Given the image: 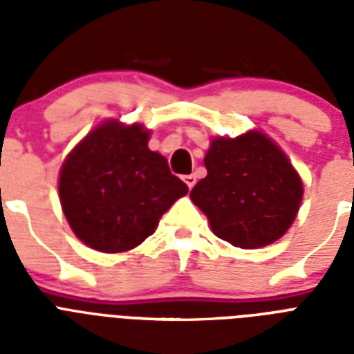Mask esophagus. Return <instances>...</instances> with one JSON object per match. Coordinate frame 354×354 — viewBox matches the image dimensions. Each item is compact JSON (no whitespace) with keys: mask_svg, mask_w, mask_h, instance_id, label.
<instances>
[{"mask_svg":"<svg viewBox=\"0 0 354 354\" xmlns=\"http://www.w3.org/2000/svg\"><path fill=\"white\" fill-rule=\"evenodd\" d=\"M183 182L187 183L189 189H193L194 183H196V176L194 174H187V176H183Z\"/></svg>","mask_w":354,"mask_h":354,"instance_id":"obj_1","label":"esophagus"}]
</instances>
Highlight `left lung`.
<instances>
[{"instance_id":"1","label":"left lung","mask_w":354,"mask_h":354,"mask_svg":"<svg viewBox=\"0 0 354 354\" xmlns=\"http://www.w3.org/2000/svg\"><path fill=\"white\" fill-rule=\"evenodd\" d=\"M204 165L207 176L194 185L191 200L218 239L255 250L288 232L301 205L303 180L274 139L257 128L236 138L216 136Z\"/></svg>"}]
</instances>
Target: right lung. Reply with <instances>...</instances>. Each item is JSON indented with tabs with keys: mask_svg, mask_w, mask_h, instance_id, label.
Returning a JSON list of instances; mask_svg holds the SVG:
<instances>
[{
	"mask_svg": "<svg viewBox=\"0 0 354 354\" xmlns=\"http://www.w3.org/2000/svg\"><path fill=\"white\" fill-rule=\"evenodd\" d=\"M149 128L119 119L97 124L66 156L58 196L69 227L97 252L121 253L156 232L187 185L149 149Z\"/></svg>",
	"mask_w": 354,
	"mask_h": 354,
	"instance_id": "add662e5",
	"label": "right lung"
}]
</instances>
